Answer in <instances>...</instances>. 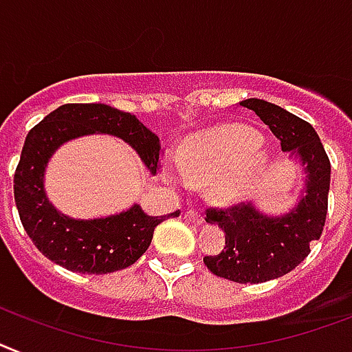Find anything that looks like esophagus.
<instances>
[{
  "mask_svg": "<svg viewBox=\"0 0 352 352\" xmlns=\"http://www.w3.org/2000/svg\"><path fill=\"white\" fill-rule=\"evenodd\" d=\"M184 217H186V221L193 222V224H197V226H201L202 222H204V217H202L201 213H199V211H195V210L186 211Z\"/></svg>",
  "mask_w": 352,
  "mask_h": 352,
  "instance_id": "esophagus-1",
  "label": "esophagus"
}]
</instances>
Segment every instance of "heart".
<instances>
[{
  "label": "heart",
  "instance_id": "b5f03b06",
  "mask_svg": "<svg viewBox=\"0 0 352 352\" xmlns=\"http://www.w3.org/2000/svg\"><path fill=\"white\" fill-rule=\"evenodd\" d=\"M265 155L260 137L244 126H221L190 137L179 151V170L170 177L182 182H211L217 201L244 199L255 186Z\"/></svg>",
  "mask_w": 352,
  "mask_h": 352
}]
</instances>
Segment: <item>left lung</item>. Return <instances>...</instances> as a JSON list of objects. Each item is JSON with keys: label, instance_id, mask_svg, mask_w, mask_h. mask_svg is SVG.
Returning a JSON list of instances; mask_svg holds the SVG:
<instances>
[{"label": "left lung", "instance_id": "8db88e82", "mask_svg": "<svg viewBox=\"0 0 352 352\" xmlns=\"http://www.w3.org/2000/svg\"><path fill=\"white\" fill-rule=\"evenodd\" d=\"M248 108L267 124L280 148L300 157L307 171L305 197L284 217H264L251 204L208 208L206 222L226 233L219 255L204 256L206 267L217 276L239 284H260L284 276L311 253L322 236L327 217L331 162L309 122L262 99H245Z\"/></svg>", "mask_w": 352, "mask_h": 352}]
</instances>
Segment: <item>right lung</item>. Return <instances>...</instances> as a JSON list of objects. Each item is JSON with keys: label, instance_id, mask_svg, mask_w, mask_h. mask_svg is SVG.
<instances>
[{"label": "right lung", "instance_id": "1", "mask_svg": "<svg viewBox=\"0 0 352 352\" xmlns=\"http://www.w3.org/2000/svg\"><path fill=\"white\" fill-rule=\"evenodd\" d=\"M96 131L121 137L157 171L161 139L135 116L101 102H70L50 111L28 131L14 173V199L27 235L48 260L76 273L107 275L141 258L157 226L181 211L150 217L135 204L107 219L76 221L54 210L43 190L48 159L68 139Z\"/></svg>", "mask_w": 352, "mask_h": 352}]
</instances>
